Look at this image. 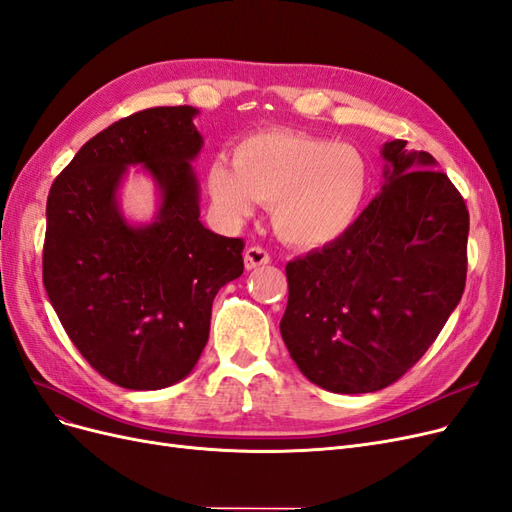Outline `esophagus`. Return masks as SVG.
Listing matches in <instances>:
<instances>
[{"label":"esophagus","mask_w":512,"mask_h":512,"mask_svg":"<svg viewBox=\"0 0 512 512\" xmlns=\"http://www.w3.org/2000/svg\"><path fill=\"white\" fill-rule=\"evenodd\" d=\"M243 262H245V269H256V267H262V264H269L271 262V254L260 248V245H252V248L245 250L243 254Z\"/></svg>","instance_id":"obj_1"}]
</instances>
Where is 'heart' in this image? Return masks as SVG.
Listing matches in <instances>:
<instances>
[{
    "label": "heart",
    "mask_w": 512,
    "mask_h": 512,
    "mask_svg": "<svg viewBox=\"0 0 512 512\" xmlns=\"http://www.w3.org/2000/svg\"><path fill=\"white\" fill-rule=\"evenodd\" d=\"M233 163H211V199L233 220L250 218L256 201L273 205L277 233L303 248L345 235L370 188V167L358 148L298 131L243 139Z\"/></svg>",
    "instance_id": "1"
}]
</instances>
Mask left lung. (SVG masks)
I'll use <instances>...</instances> for the list:
<instances>
[{"mask_svg":"<svg viewBox=\"0 0 512 512\" xmlns=\"http://www.w3.org/2000/svg\"><path fill=\"white\" fill-rule=\"evenodd\" d=\"M387 142L379 195L345 235L286 264L281 337L334 394L377 392L426 354L466 286L468 209L428 152Z\"/></svg>","mask_w":512,"mask_h":512,"instance_id":"left-lung-1","label":"left lung"}]
</instances>
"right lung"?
Wrapping results in <instances>:
<instances>
[{"instance_id":"1","label":"right lung","mask_w":512,"mask_h":512,"mask_svg":"<svg viewBox=\"0 0 512 512\" xmlns=\"http://www.w3.org/2000/svg\"><path fill=\"white\" fill-rule=\"evenodd\" d=\"M195 116L175 105L114 122L88 139L48 192L44 288L82 358L127 390H163L195 368L211 303L243 273V239L199 220ZM129 164H142L162 190L150 225L133 227L117 209Z\"/></svg>"}]
</instances>
